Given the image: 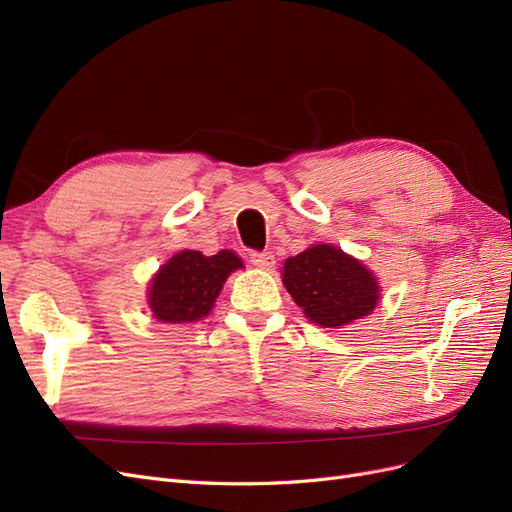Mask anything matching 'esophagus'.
<instances>
[{
	"label": "esophagus",
	"mask_w": 512,
	"mask_h": 512,
	"mask_svg": "<svg viewBox=\"0 0 512 512\" xmlns=\"http://www.w3.org/2000/svg\"><path fill=\"white\" fill-rule=\"evenodd\" d=\"M250 262L258 269H273L275 267V256L271 252H252Z\"/></svg>",
	"instance_id": "1"
}]
</instances>
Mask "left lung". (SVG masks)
Returning a JSON list of instances; mask_svg holds the SVG:
<instances>
[{"label": "left lung", "instance_id": "1", "mask_svg": "<svg viewBox=\"0 0 512 512\" xmlns=\"http://www.w3.org/2000/svg\"><path fill=\"white\" fill-rule=\"evenodd\" d=\"M282 282L309 322L344 329L380 303L378 277L331 243H314L284 262Z\"/></svg>", "mask_w": 512, "mask_h": 512}]
</instances>
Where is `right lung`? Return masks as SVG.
<instances>
[{"label":"right lung","instance_id":"right-lung-1","mask_svg":"<svg viewBox=\"0 0 512 512\" xmlns=\"http://www.w3.org/2000/svg\"><path fill=\"white\" fill-rule=\"evenodd\" d=\"M237 269H243V260L230 250L213 256L196 250L177 252L149 282L147 303L153 318L166 324L203 320L220 297L228 275Z\"/></svg>","mask_w":512,"mask_h":512}]
</instances>
